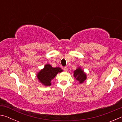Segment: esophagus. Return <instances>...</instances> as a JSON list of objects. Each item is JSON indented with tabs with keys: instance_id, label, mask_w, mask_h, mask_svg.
Wrapping results in <instances>:
<instances>
[{
	"instance_id": "1",
	"label": "esophagus",
	"mask_w": 122,
	"mask_h": 122,
	"mask_svg": "<svg viewBox=\"0 0 122 122\" xmlns=\"http://www.w3.org/2000/svg\"><path fill=\"white\" fill-rule=\"evenodd\" d=\"M63 70L65 71H68V68L67 67H63Z\"/></svg>"
}]
</instances>
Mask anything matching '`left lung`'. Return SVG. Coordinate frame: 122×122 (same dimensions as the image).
<instances>
[{
	"label": "left lung",
	"mask_w": 122,
	"mask_h": 122,
	"mask_svg": "<svg viewBox=\"0 0 122 122\" xmlns=\"http://www.w3.org/2000/svg\"><path fill=\"white\" fill-rule=\"evenodd\" d=\"M74 76L76 78V80L77 81L80 82V83H83L86 79V74L84 73L83 71L80 68L76 69L74 72Z\"/></svg>",
	"instance_id": "8db88e82"
}]
</instances>
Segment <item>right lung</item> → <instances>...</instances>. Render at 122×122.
Masks as SVG:
<instances>
[{
  "mask_svg": "<svg viewBox=\"0 0 122 122\" xmlns=\"http://www.w3.org/2000/svg\"><path fill=\"white\" fill-rule=\"evenodd\" d=\"M62 71V70L59 67L53 68L50 65H46L44 68L39 72L37 77L41 83L45 86L51 85V81L58 73Z\"/></svg>",
  "mask_w": 122,
  "mask_h": 122,
  "instance_id": "add662e5",
  "label": "right lung"
}]
</instances>
